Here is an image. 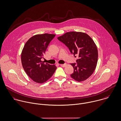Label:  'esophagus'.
Returning a JSON list of instances; mask_svg holds the SVG:
<instances>
[{"instance_id": "34e87169", "label": "esophagus", "mask_w": 121, "mask_h": 121, "mask_svg": "<svg viewBox=\"0 0 121 121\" xmlns=\"http://www.w3.org/2000/svg\"><path fill=\"white\" fill-rule=\"evenodd\" d=\"M60 66L62 67H65L66 65H67V64L66 63H65V64H60Z\"/></svg>"}]
</instances>
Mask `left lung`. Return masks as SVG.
Segmentation results:
<instances>
[{"mask_svg": "<svg viewBox=\"0 0 121 121\" xmlns=\"http://www.w3.org/2000/svg\"><path fill=\"white\" fill-rule=\"evenodd\" d=\"M57 39L74 56H78L77 63L71 64L74 68L71 77L78 82L89 78L95 70L98 58L97 48L92 39L85 33L75 31L66 33Z\"/></svg>", "mask_w": 121, "mask_h": 121, "instance_id": "left-lung-1", "label": "left lung"}]
</instances>
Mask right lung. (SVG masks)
<instances>
[{
	"mask_svg": "<svg viewBox=\"0 0 121 121\" xmlns=\"http://www.w3.org/2000/svg\"><path fill=\"white\" fill-rule=\"evenodd\" d=\"M55 35L38 34L26 43L21 55L22 67L28 76L34 82L43 83L52 76L57 67L41 60L50 42Z\"/></svg>",
	"mask_w": 121,
	"mask_h": 121,
	"instance_id": "obj_1",
	"label": "right lung"
}]
</instances>
